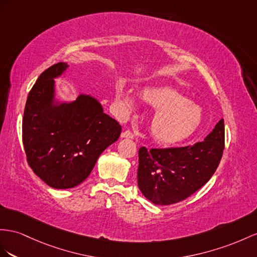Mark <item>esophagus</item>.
Wrapping results in <instances>:
<instances>
[{"label":"esophagus","instance_id":"34e87169","mask_svg":"<svg viewBox=\"0 0 257 257\" xmlns=\"http://www.w3.org/2000/svg\"><path fill=\"white\" fill-rule=\"evenodd\" d=\"M121 138H128V139H133L134 134L131 133L130 130H124L123 133L121 134Z\"/></svg>","mask_w":257,"mask_h":257}]
</instances>
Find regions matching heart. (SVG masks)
Instances as JSON below:
<instances>
[{
	"instance_id": "obj_1",
	"label": "heart",
	"mask_w": 257,
	"mask_h": 257,
	"mask_svg": "<svg viewBox=\"0 0 257 257\" xmlns=\"http://www.w3.org/2000/svg\"><path fill=\"white\" fill-rule=\"evenodd\" d=\"M142 97L156 111L150 120V134L161 144L170 146L186 140L201 126L203 113L199 105L169 87H148ZM116 100L121 110H133L136 98L122 85L116 89Z\"/></svg>"
}]
</instances>
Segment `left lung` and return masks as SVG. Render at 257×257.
I'll return each instance as SVG.
<instances>
[{
	"label": "left lung",
	"mask_w": 257,
	"mask_h": 257,
	"mask_svg": "<svg viewBox=\"0 0 257 257\" xmlns=\"http://www.w3.org/2000/svg\"><path fill=\"white\" fill-rule=\"evenodd\" d=\"M225 150V123L220 119L205 140L193 146L139 150L138 186L157 205L186 200L212 178Z\"/></svg>",
	"instance_id": "left-lung-1"
}]
</instances>
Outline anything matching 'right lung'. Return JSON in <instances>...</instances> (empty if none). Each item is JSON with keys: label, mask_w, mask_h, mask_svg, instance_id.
Masks as SVG:
<instances>
[{"label": "right lung", "mask_w": 257, "mask_h": 257, "mask_svg": "<svg viewBox=\"0 0 257 257\" xmlns=\"http://www.w3.org/2000/svg\"><path fill=\"white\" fill-rule=\"evenodd\" d=\"M67 67L61 62L42 72L29 92L23 117L28 165L54 189L80 185L121 133L119 122L103 113L94 97L81 94L71 103H55L54 78Z\"/></svg>", "instance_id": "add662e5"}]
</instances>
